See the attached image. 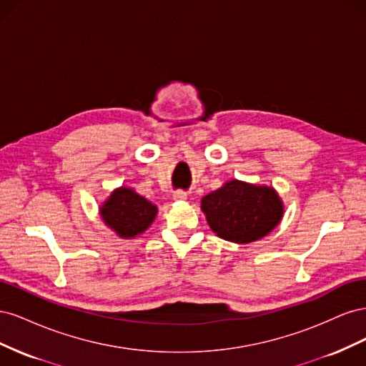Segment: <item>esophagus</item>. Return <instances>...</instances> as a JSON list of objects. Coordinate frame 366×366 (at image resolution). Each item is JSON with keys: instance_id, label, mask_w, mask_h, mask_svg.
Segmentation results:
<instances>
[{"instance_id": "esophagus-1", "label": "esophagus", "mask_w": 366, "mask_h": 366, "mask_svg": "<svg viewBox=\"0 0 366 366\" xmlns=\"http://www.w3.org/2000/svg\"><path fill=\"white\" fill-rule=\"evenodd\" d=\"M172 198L175 202H184V200H187V194L183 192V191H175L172 194Z\"/></svg>"}]
</instances>
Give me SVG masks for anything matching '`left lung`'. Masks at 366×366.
Returning a JSON list of instances; mask_svg holds the SVG:
<instances>
[{
    "label": "left lung",
    "mask_w": 366,
    "mask_h": 366,
    "mask_svg": "<svg viewBox=\"0 0 366 366\" xmlns=\"http://www.w3.org/2000/svg\"><path fill=\"white\" fill-rule=\"evenodd\" d=\"M202 210L217 237L249 244L267 237L281 223L284 203L273 186L234 179L204 195Z\"/></svg>",
    "instance_id": "obj_1"
}]
</instances>
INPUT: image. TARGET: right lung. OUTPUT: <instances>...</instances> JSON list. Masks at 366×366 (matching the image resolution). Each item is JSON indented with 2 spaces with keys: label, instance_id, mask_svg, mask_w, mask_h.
<instances>
[{
  "label": "right lung",
  "instance_id": "add662e5",
  "mask_svg": "<svg viewBox=\"0 0 366 366\" xmlns=\"http://www.w3.org/2000/svg\"><path fill=\"white\" fill-rule=\"evenodd\" d=\"M157 212L156 204L127 186L117 187L99 206V215L105 226L124 239L143 234L156 219Z\"/></svg>",
  "mask_w": 366,
  "mask_h": 366
}]
</instances>
